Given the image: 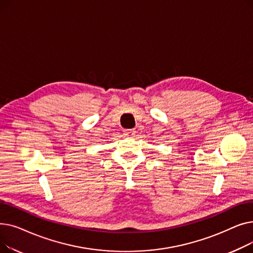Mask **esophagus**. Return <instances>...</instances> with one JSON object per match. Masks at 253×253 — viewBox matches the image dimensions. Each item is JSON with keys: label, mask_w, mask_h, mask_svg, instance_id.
I'll return each mask as SVG.
<instances>
[{"label": "esophagus", "mask_w": 253, "mask_h": 253, "mask_svg": "<svg viewBox=\"0 0 253 253\" xmlns=\"http://www.w3.org/2000/svg\"><path fill=\"white\" fill-rule=\"evenodd\" d=\"M126 137H132L135 134V130L134 129H125L124 133H123Z\"/></svg>", "instance_id": "34e87169"}]
</instances>
